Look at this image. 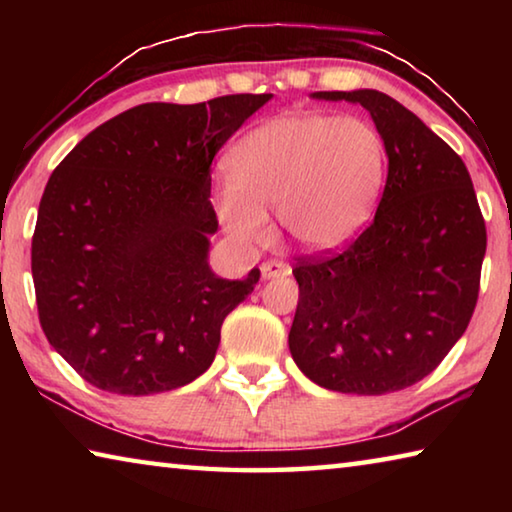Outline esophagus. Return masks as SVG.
Returning a JSON list of instances; mask_svg holds the SVG:
<instances>
[{
  "label": "esophagus",
  "mask_w": 512,
  "mask_h": 512,
  "mask_svg": "<svg viewBox=\"0 0 512 512\" xmlns=\"http://www.w3.org/2000/svg\"><path fill=\"white\" fill-rule=\"evenodd\" d=\"M291 273V266L284 262H277V259H271V262L262 264V277L264 280H271V277H284Z\"/></svg>",
  "instance_id": "1"
}]
</instances>
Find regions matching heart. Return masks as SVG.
I'll return each mask as SVG.
<instances>
[{
	"label": "heart",
	"mask_w": 512,
	"mask_h": 512,
	"mask_svg": "<svg viewBox=\"0 0 512 512\" xmlns=\"http://www.w3.org/2000/svg\"><path fill=\"white\" fill-rule=\"evenodd\" d=\"M386 167V142L368 119L293 112L232 146L230 180L216 187L214 207L241 246L264 244L266 210H277L293 244L311 253L334 250L375 212Z\"/></svg>",
	"instance_id": "1"
}]
</instances>
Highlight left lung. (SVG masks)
Returning a JSON list of instances; mask_svg holds the SVG:
<instances>
[{
  "label": "left lung",
  "mask_w": 512,
  "mask_h": 512,
  "mask_svg": "<svg viewBox=\"0 0 512 512\" xmlns=\"http://www.w3.org/2000/svg\"><path fill=\"white\" fill-rule=\"evenodd\" d=\"M370 112L388 176L375 219L339 253L298 257L296 366L336 393L384 395L427 377L470 325L485 221L452 146L377 90L314 92Z\"/></svg>",
  "instance_id": "left-lung-1"
}]
</instances>
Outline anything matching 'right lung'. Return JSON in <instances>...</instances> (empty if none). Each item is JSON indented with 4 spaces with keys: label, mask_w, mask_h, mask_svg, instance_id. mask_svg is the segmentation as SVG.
Instances as JSON below:
<instances>
[{
    "label": "right lung",
    "mask_w": 512,
    "mask_h": 512,
    "mask_svg": "<svg viewBox=\"0 0 512 512\" xmlns=\"http://www.w3.org/2000/svg\"><path fill=\"white\" fill-rule=\"evenodd\" d=\"M273 94L142 103L51 173L31 241L42 332L88 384L167 393L212 366L225 316L259 282L207 264L212 160Z\"/></svg>",
    "instance_id": "obj_1"
}]
</instances>
